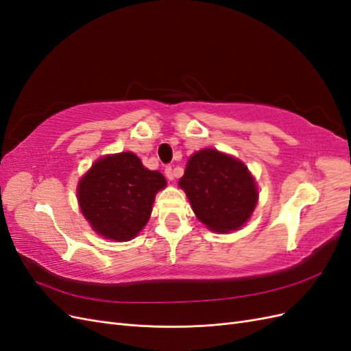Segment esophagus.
Wrapping results in <instances>:
<instances>
[{
  "label": "esophagus",
  "mask_w": 351,
  "mask_h": 351,
  "mask_svg": "<svg viewBox=\"0 0 351 351\" xmlns=\"http://www.w3.org/2000/svg\"><path fill=\"white\" fill-rule=\"evenodd\" d=\"M174 169H173V167L171 165H167L165 167V177L168 178V180H174Z\"/></svg>",
  "instance_id": "34e87169"
}]
</instances>
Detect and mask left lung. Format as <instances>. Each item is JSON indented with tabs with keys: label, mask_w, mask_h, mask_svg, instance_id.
<instances>
[{
	"label": "left lung",
	"mask_w": 351,
	"mask_h": 351,
	"mask_svg": "<svg viewBox=\"0 0 351 351\" xmlns=\"http://www.w3.org/2000/svg\"><path fill=\"white\" fill-rule=\"evenodd\" d=\"M178 184L199 221L217 232L240 228L258 202L256 184L247 167L215 149L193 154Z\"/></svg>",
	"instance_id": "obj_1"
}]
</instances>
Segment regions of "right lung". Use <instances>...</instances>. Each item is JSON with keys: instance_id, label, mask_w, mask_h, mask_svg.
I'll use <instances>...</instances> for the list:
<instances>
[{"instance_id": "right-lung-1", "label": "right lung", "mask_w": 351, "mask_h": 351, "mask_svg": "<svg viewBox=\"0 0 351 351\" xmlns=\"http://www.w3.org/2000/svg\"><path fill=\"white\" fill-rule=\"evenodd\" d=\"M167 184L132 152L108 155L95 162L77 187L82 214L105 239L127 241L151 217L158 190Z\"/></svg>"}]
</instances>
